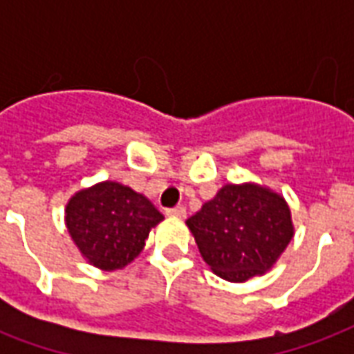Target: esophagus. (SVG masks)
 <instances>
[{
    "label": "esophagus",
    "mask_w": 354,
    "mask_h": 354,
    "mask_svg": "<svg viewBox=\"0 0 354 354\" xmlns=\"http://www.w3.org/2000/svg\"><path fill=\"white\" fill-rule=\"evenodd\" d=\"M167 214L174 216V218H185V208L182 205L174 208H167Z\"/></svg>",
    "instance_id": "esophagus-1"
}]
</instances>
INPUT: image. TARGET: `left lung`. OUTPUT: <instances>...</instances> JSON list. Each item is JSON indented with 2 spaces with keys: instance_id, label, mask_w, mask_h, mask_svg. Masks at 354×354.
<instances>
[{
  "instance_id": "8db88e82",
  "label": "left lung",
  "mask_w": 354,
  "mask_h": 354,
  "mask_svg": "<svg viewBox=\"0 0 354 354\" xmlns=\"http://www.w3.org/2000/svg\"><path fill=\"white\" fill-rule=\"evenodd\" d=\"M185 223L203 260L230 282L269 271L294 235L286 201L254 184L223 185Z\"/></svg>"
}]
</instances>
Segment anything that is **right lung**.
<instances>
[{"label": "right lung", "mask_w": 354, "mask_h": 354, "mask_svg": "<svg viewBox=\"0 0 354 354\" xmlns=\"http://www.w3.org/2000/svg\"><path fill=\"white\" fill-rule=\"evenodd\" d=\"M162 214L149 201L117 182H100L73 195L66 225L81 254L98 269L129 266L146 245Z\"/></svg>", "instance_id": "add662e5"}]
</instances>
